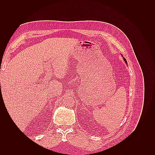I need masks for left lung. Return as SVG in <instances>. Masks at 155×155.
<instances>
[{
	"mask_svg": "<svg viewBox=\"0 0 155 155\" xmlns=\"http://www.w3.org/2000/svg\"><path fill=\"white\" fill-rule=\"evenodd\" d=\"M124 60H125V63H127V61H126V59H125V58H124Z\"/></svg>",
	"mask_w": 155,
	"mask_h": 155,
	"instance_id": "1",
	"label": "left lung"
}]
</instances>
